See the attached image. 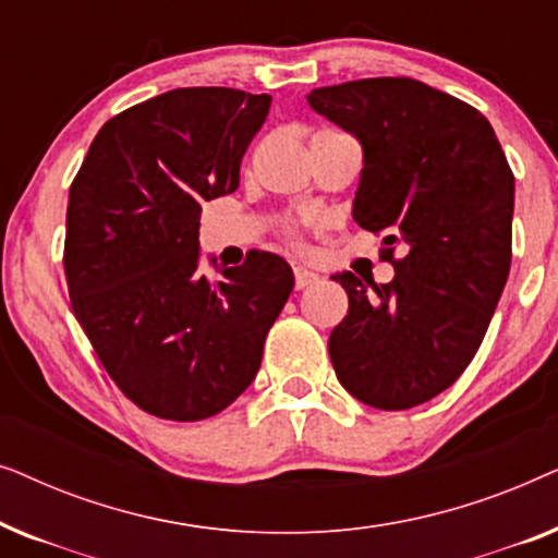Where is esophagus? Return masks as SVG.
<instances>
[{"mask_svg":"<svg viewBox=\"0 0 558 558\" xmlns=\"http://www.w3.org/2000/svg\"><path fill=\"white\" fill-rule=\"evenodd\" d=\"M312 281H317V274L310 271V269H304V266H296V269H294V284H296V289L310 287Z\"/></svg>","mask_w":558,"mask_h":558,"instance_id":"34e87169","label":"esophagus"}]
</instances>
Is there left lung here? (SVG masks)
<instances>
[{"label":"left lung","instance_id":"1","mask_svg":"<svg viewBox=\"0 0 558 558\" xmlns=\"http://www.w3.org/2000/svg\"><path fill=\"white\" fill-rule=\"evenodd\" d=\"M307 104L363 147L353 218L384 235L388 284L332 274L350 310L330 332L332 368L350 396L401 411L462 376L510 271L515 180L490 121L414 78L315 88Z\"/></svg>","mask_w":558,"mask_h":558}]
</instances>
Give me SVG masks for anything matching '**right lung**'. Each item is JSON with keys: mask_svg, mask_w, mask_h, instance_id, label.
<instances>
[{"mask_svg": "<svg viewBox=\"0 0 558 558\" xmlns=\"http://www.w3.org/2000/svg\"><path fill=\"white\" fill-rule=\"evenodd\" d=\"M269 94L174 88L101 126L71 185L68 294L98 361L126 399L201 422L256 378L264 340L292 294L284 258L201 274L203 203L239 187L241 157Z\"/></svg>", "mask_w": 558, "mask_h": 558, "instance_id": "obj_1", "label": "right lung"}]
</instances>
